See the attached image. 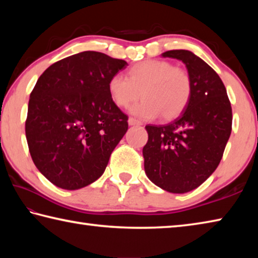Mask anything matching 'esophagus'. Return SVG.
Wrapping results in <instances>:
<instances>
[{"label": "esophagus", "instance_id": "1", "mask_svg": "<svg viewBox=\"0 0 258 258\" xmlns=\"http://www.w3.org/2000/svg\"><path fill=\"white\" fill-rule=\"evenodd\" d=\"M127 121H128V125L130 126H140V125H142L141 121L134 119V118H132V117H131V118H128Z\"/></svg>", "mask_w": 258, "mask_h": 258}]
</instances>
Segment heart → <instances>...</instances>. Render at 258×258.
I'll list each match as a JSON object with an SVG mask.
<instances>
[{
	"instance_id": "b5f03b06",
	"label": "heart",
	"mask_w": 258,
	"mask_h": 258,
	"mask_svg": "<svg viewBox=\"0 0 258 258\" xmlns=\"http://www.w3.org/2000/svg\"><path fill=\"white\" fill-rule=\"evenodd\" d=\"M191 78L186 71L163 60H146L128 71V78L113 75L108 92L113 103L126 108L140 98L142 102L131 108V113L142 119L157 116L169 120L182 113L191 97Z\"/></svg>"
}]
</instances>
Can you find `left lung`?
<instances>
[{
  "label": "left lung",
  "mask_w": 258,
  "mask_h": 258,
  "mask_svg": "<svg viewBox=\"0 0 258 258\" xmlns=\"http://www.w3.org/2000/svg\"><path fill=\"white\" fill-rule=\"evenodd\" d=\"M161 56L182 61L191 78L189 103L166 125H147L145 171L157 186L172 194L198 187L217 168L232 130V109L223 82L203 59L187 50Z\"/></svg>",
  "instance_id": "left-lung-1"
}]
</instances>
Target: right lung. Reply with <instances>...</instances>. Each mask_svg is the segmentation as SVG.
<instances>
[{
  "instance_id": "add662e5",
  "label": "right lung",
  "mask_w": 258,
  "mask_h": 258,
  "mask_svg": "<svg viewBox=\"0 0 258 258\" xmlns=\"http://www.w3.org/2000/svg\"><path fill=\"white\" fill-rule=\"evenodd\" d=\"M127 62L84 51L46 69L28 102L26 139L38 171L54 185L77 190L102 175L128 128L108 92Z\"/></svg>"
}]
</instances>
